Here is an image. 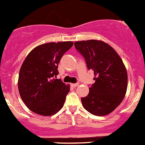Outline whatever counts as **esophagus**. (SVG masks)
Instances as JSON below:
<instances>
[{"instance_id": "esophagus-1", "label": "esophagus", "mask_w": 145, "mask_h": 145, "mask_svg": "<svg viewBox=\"0 0 145 145\" xmlns=\"http://www.w3.org/2000/svg\"><path fill=\"white\" fill-rule=\"evenodd\" d=\"M79 85V83H75V84H71V86L73 87H77V86Z\"/></svg>"}]
</instances>
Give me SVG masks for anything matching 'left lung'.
<instances>
[{
  "label": "left lung",
  "mask_w": 145,
  "mask_h": 145,
  "mask_svg": "<svg viewBox=\"0 0 145 145\" xmlns=\"http://www.w3.org/2000/svg\"><path fill=\"white\" fill-rule=\"evenodd\" d=\"M74 47L84 58L87 68L94 71L95 80L88 95L81 99L83 107L94 116L111 114L127 91V73L121 58L109 44L100 40L76 41Z\"/></svg>",
  "instance_id": "obj_1"
}]
</instances>
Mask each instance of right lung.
Returning <instances> with one entry per match:
<instances>
[{"instance_id":"obj_1","label":"right lung","mask_w":145,"mask_h":145,"mask_svg":"<svg viewBox=\"0 0 145 145\" xmlns=\"http://www.w3.org/2000/svg\"><path fill=\"white\" fill-rule=\"evenodd\" d=\"M72 45V41L46 43L33 48L27 56L20 70L18 85L30 111L49 116L63 108L71 87L55 77L61 58Z\"/></svg>"}]
</instances>
